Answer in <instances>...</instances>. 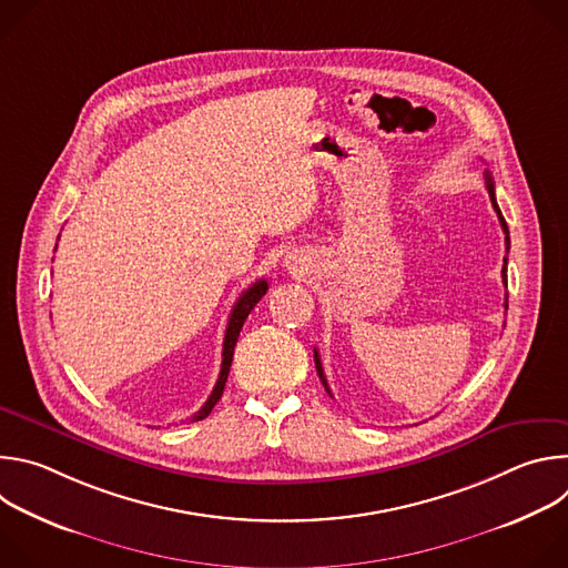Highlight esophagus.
Returning a JSON list of instances; mask_svg holds the SVG:
<instances>
[{"label": "esophagus", "instance_id": "1", "mask_svg": "<svg viewBox=\"0 0 568 568\" xmlns=\"http://www.w3.org/2000/svg\"><path fill=\"white\" fill-rule=\"evenodd\" d=\"M301 265V261H296L294 256H292V261H290V270H294V272H301L303 267H298Z\"/></svg>", "mask_w": 568, "mask_h": 568}]
</instances>
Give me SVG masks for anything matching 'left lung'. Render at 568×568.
Segmentation results:
<instances>
[{
	"label": "left lung",
	"instance_id": "1",
	"mask_svg": "<svg viewBox=\"0 0 568 568\" xmlns=\"http://www.w3.org/2000/svg\"><path fill=\"white\" fill-rule=\"evenodd\" d=\"M485 184H488V193H490V200H493V206H495V211H497V215H499V222H501V229H504V233H506V250H510V235H508V224H506V220H504V215H501V211H499V204H497V197H495V182H493V175L490 173H485ZM504 270H501V278H504V285H508V258H504ZM506 310H508V298H506ZM314 364H316V373H318V377H321V382H323V386H326V390L331 393V388H328V382H326V375H323V366H321V357H318V353H316V348H314Z\"/></svg>",
	"mask_w": 568,
	"mask_h": 568
}]
</instances>
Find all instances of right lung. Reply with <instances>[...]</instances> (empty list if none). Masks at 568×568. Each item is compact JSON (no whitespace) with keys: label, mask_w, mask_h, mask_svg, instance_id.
<instances>
[{"label":"right lung","mask_w":568,"mask_h":568,"mask_svg":"<svg viewBox=\"0 0 568 568\" xmlns=\"http://www.w3.org/2000/svg\"><path fill=\"white\" fill-rule=\"evenodd\" d=\"M267 287H270V285H267V281H265V278H263V281H256L247 292H242V294H240L237 303L233 305L231 316H229V323H226L224 344H222V366H220V377H217V382H215V386H213V390H211L209 399L204 402V407H202L197 414H193L191 423L206 418V416L213 412V407L217 404V399L222 397V390H224V384H226V377H229V368H231V362H233V348H235V342H237L240 331H242V323H245V318L250 316V312L254 310V305L265 296Z\"/></svg>","instance_id":"obj_1"}]
</instances>
